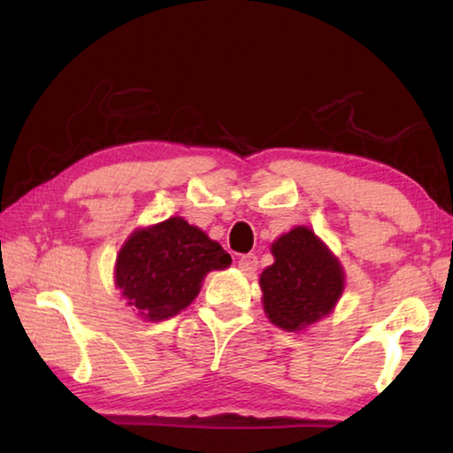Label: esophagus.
I'll list each match as a JSON object with an SVG mask.
<instances>
[{
  "label": "esophagus",
  "instance_id": "34e87169",
  "mask_svg": "<svg viewBox=\"0 0 453 453\" xmlns=\"http://www.w3.org/2000/svg\"><path fill=\"white\" fill-rule=\"evenodd\" d=\"M237 265H240V270L245 272V273H254L257 270V256L256 254H245V256L240 257Z\"/></svg>",
  "mask_w": 453,
  "mask_h": 453
}]
</instances>
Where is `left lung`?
I'll return each mask as SVG.
<instances>
[{
    "label": "left lung",
    "mask_w": 453,
    "mask_h": 453,
    "mask_svg": "<svg viewBox=\"0 0 453 453\" xmlns=\"http://www.w3.org/2000/svg\"><path fill=\"white\" fill-rule=\"evenodd\" d=\"M273 265L264 270L267 318L281 329L297 332L327 316L343 291V272L316 234L296 227L272 245Z\"/></svg>",
    "instance_id": "8db88e82"
}]
</instances>
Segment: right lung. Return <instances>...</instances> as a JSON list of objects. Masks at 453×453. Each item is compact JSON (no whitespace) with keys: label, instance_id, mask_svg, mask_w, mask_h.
<instances>
[{"label":"right lung","instance_id":"add662e5","mask_svg":"<svg viewBox=\"0 0 453 453\" xmlns=\"http://www.w3.org/2000/svg\"><path fill=\"white\" fill-rule=\"evenodd\" d=\"M229 264L227 251L202 229L170 218L129 237L118 256L116 283L127 305L159 321L188 308L203 275Z\"/></svg>","mask_w":453,"mask_h":453}]
</instances>
